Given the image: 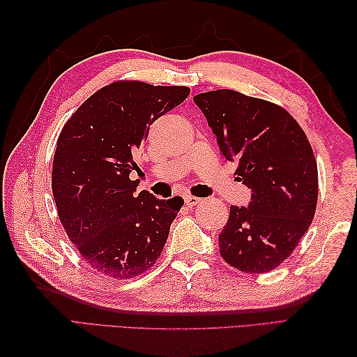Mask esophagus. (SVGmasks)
I'll return each instance as SVG.
<instances>
[{"instance_id":"esophagus-1","label":"esophagus","mask_w":357,"mask_h":357,"mask_svg":"<svg viewBox=\"0 0 357 357\" xmlns=\"http://www.w3.org/2000/svg\"><path fill=\"white\" fill-rule=\"evenodd\" d=\"M184 201H185V204H187L188 207H195V206H198V204L201 202L199 198H196V196H192V195H185L184 196Z\"/></svg>"}]
</instances>
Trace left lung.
<instances>
[{"instance_id":"obj_1","label":"left lung","mask_w":357,"mask_h":357,"mask_svg":"<svg viewBox=\"0 0 357 357\" xmlns=\"http://www.w3.org/2000/svg\"><path fill=\"white\" fill-rule=\"evenodd\" d=\"M238 179L252 190L248 207H230L219 253L231 267L265 273L284 262L312 224L317 164L307 135L279 105L222 89L193 98Z\"/></svg>"}]
</instances>
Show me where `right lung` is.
<instances>
[{"instance_id":"right-lung-1","label":"right lung","mask_w":357,"mask_h":357,"mask_svg":"<svg viewBox=\"0 0 357 357\" xmlns=\"http://www.w3.org/2000/svg\"><path fill=\"white\" fill-rule=\"evenodd\" d=\"M190 93L184 86L118 81L98 90L59 135L52 192L67 236L90 267L113 279L142 275L161 256L184 199L136 195L128 174L150 126Z\"/></svg>"}]
</instances>
